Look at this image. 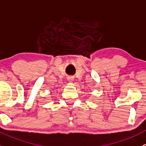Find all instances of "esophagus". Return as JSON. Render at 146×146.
<instances>
[{
	"instance_id": "34e87169",
	"label": "esophagus",
	"mask_w": 146,
	"mask_h": 146,
	"mask_svg": "<svg viewBox=\"0 0 146 146\" xmlns=\"http://www.w3.org/2000/svg\"><path fill=\"white\" fill-rule=\"evenodd\" d=\"M73 80H74V79H73V77H68V82H73Z\"/></svg>"
}]
</instances>
